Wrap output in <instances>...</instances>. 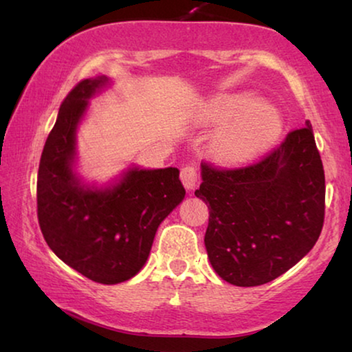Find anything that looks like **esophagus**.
<instances>
[{"label": "esophagus", "instance_id": "esophagus-1", "mask_svg": "<svg viewBox=\"0 0 352 352\" xmlns=\"http://www.w3.org/2000/svg\"><path fill=\"white\" fill-rule=\"evenodd\" d=\"M197 179H199V175H197V170L194 166H184L181 170V181L187 190H194L197 186Z\"/></svg>", "mask_w": 352, "mask_h": 352}]
</instances>
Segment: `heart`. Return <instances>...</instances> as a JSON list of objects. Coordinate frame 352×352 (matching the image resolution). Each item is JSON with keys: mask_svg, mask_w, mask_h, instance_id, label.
<instances>
[{"mask_svg": "<svg viewBox=\"0 0 352 352\" xmlns=\"http://www.w3.org/2000/svg\"><path fill=\"white\" fill-rule=\"evenodd\" d=\"M199 118L208 126H225L211 139V152L226 165L254 160L277 141L283 118L272 104L253 96L221 94L201 104Z\"/></svg>", "mask_w": 352, "mask_h": 352, "instance_id": "1", "label": "heart"}]
</instances>
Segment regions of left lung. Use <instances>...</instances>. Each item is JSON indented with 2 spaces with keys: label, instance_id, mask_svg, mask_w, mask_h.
<instances>
[{
  "label": "left lung",
  "instance_id": "8db88e82",
  "mask_svg": "<svg viewBox=\"0 0 352 352\" xmlns=\"http://www.w3.org/2000/svg\"><path fill=\"white\" fill-rule=\"evenodd\" d=\"M195 195L208 204L205 247L223 280L256 287L282 276L311 252L324 224L325 176L311 123L253 166L201 163Z\"/></svg>",
  "mask_w": 352,
  "mask_h": 352
}]
</instances>
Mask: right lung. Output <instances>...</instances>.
<instances>
[{
  "label": "right lung",
  "instance_id": "add662e5",
  "mask_svg": "<svg viewBox=\"0 0 352 352\" xmlns=\"http://www.w3.org/2000/svg\"><path fill=\"white\" fill-rule=\"evenodd\" d=\"M112 85L105 75L80 81L59 109L38 170V221L46 243L67 266L115 285L146 264L158 226L184 200L177 168L131 165L112 181L78 171L76 134L91 99Z\"/></svg>",
  "mask_w": 352,
  "mask_h": 352
}]
</instances>
